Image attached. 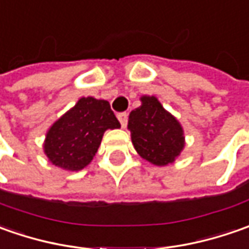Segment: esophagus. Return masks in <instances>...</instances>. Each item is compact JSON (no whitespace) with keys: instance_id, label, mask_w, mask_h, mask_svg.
Wrapping results in <instances>:
<instances>
[{"instance_id":"1","label":"esophagus","mask_w":249,"mask_h":249,"mask_svg":"<svg viewBox=\"0 0 249 249\" xmlns=\"http://www.w3.org/2000/svg\"><path fill=\"white\" fill-rule=\"evenodd\" d=\"M118 119H119L122 127H126L127 126V119H129L127 112H120V113H118Z\"/></svg>"}]
</instances>
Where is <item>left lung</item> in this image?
I'll use <instances>...</instances> for the list:
<instances>
[{
  "label": "left lung",
  "instance_id": "1",
  "mask_svg": "<svg viewBox=\"0 0 249 249\" xmlns=\"http://www.w3.org/2000/svg\"><path fill=\"white\" fill-rule=\"evenodd\" d=\"M141 102L129 116L133 145L154 165L172 163L184 147L183 129L155 97H142Z\"/></svg>",
  "mask_w": 249,
  "mask_h": 249
}]
</instances>
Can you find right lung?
Returning a JSON list of instances; mask_svg holds the SVG:
<instances>
[{"label":"right lung","mask_w":249,"mask_h":249,"mask_svg":"<svg viewBox=\"0 0 249 249\" xmlns=\"http://www.w3.org/2000/svg\"><path fill=\"white\" fill-rule=\"evenodd\" d=\"M118 127L119 120L108 101L80 98L48 130L44 151L53 165L80 170L94 158L105 130Z\"/></svg>","instance_id":"1"}]
</instances>
